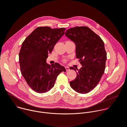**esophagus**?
<instances>
[{"instance_id":"1","label":"esophagus","mask_w":127,"mask_h":127,"mask_svg":"<svg viewBox=\"0 0 127 127\" xmlns=\"http://www.w3.org/2000/svg\"><path fill=\"white\" fill-rule=\"evenodd\" d=\"M65 69H66V70L67 71H69V70H70L69 67H67V66H65Z\"/></svg>"}]
</instances>
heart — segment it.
I'll use <instances>...</instances> for the list:
<instances>
[{
    "label": "heart",
    "instance_id": "obj_1",
    "mask_svg": "<svg viewBox=\"0 0 127 127\" xmlns=\"http://www.w3.org/2000/svg\"><path fill=\"white\" fill-rule=\"evenodd\" d=\"M64 61H65V60H64Z\"/></svg>",
    "mask_w": 127,
    "mask_h": 127
}]
</instances>
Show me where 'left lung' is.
I'll return each mask as SVG.
<instances>
[{
    "instance_id": "1",
    "label": "left lung",
    "mask_w": 127,
    "mask_h": 127,
    "mask_svg": "<svg viewBox=\"0 0 127 127\" xmlns=\"http://www.w3.org/2000/svg\"><path fill=\"white\" fill-rule=\"evenodd\" d=\"M65 34L76 44V56L82 64L80 69L70 67L77 72L71 87L80 94H87L95 88L104 73L106 53L100 37L87 27L67 30Z\"/></svg>"
}]
</instances>
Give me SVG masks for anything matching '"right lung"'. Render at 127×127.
<instances>
[{
  "label": "right lung",
  "mask_w": 127,
  "mask_h": 127,
  "mask_svg": "<svg viewBox=\"0 0 127 127\" xmlns=\"http://www.w3.org/2000/svg\"><path fill=\"white\" fill-rule=\"evenodd\" d=\"M65 30V28L39 27L22 43L19 53L21 71L27 84L36 93L48 92L59 74L66 71L65 67L57 63L51 66L46 61Z\"/></svg>",
  "instance_id": "obj_1"
}]
</instances>
